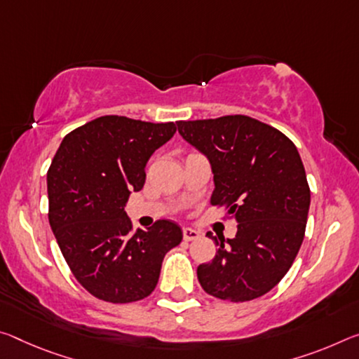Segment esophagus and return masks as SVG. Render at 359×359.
Here are the masks:
<instances>
[{
    "mask_svg": "<svg viewBox=\"0 0 359 359\" xmlns=\"http://www.w3.org/2000/svg\"><path fill=\"white\" fill-rule=\"evenodd\" d=\"M200 238V231L193 230V229H184V240L185 241H193Z\"/></svg>",
    "mask_w": 359,
    "mask_h": 359,
    "instance_id": "34e87169",
    "label": "esophagus"
}]
</instances>
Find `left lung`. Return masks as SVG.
I'll use <instances>...</instances> for the list:
<instances>
[{"label":"left lung","mask_w":359,"mask_h":359,"mask_svg":"<svg viewBox=\"0 0 359 359\" xmlns=\"http://www.w3.org/2000/svg\"><path fill=\"white\" fill-rule=\"evenodd\" d=\"M179 133L209 159L215 189L212 206H225L236 236L212 238L219 246L198 266L208 294L248 302L266 294L291 269L302 246L310 187L292 140L244 115L179 121Z\"/></svg>","instance_id":"left-lung-1"}]
</instances>
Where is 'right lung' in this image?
Instances as JSON below:
<instances>
[{"instance_id":"add662e5","label":"right lung","mask_w":359,"mask_h":359,"mask_svg":"<svg viewBox=\"0 0 359 359\" xmlns=\"http://www.w3.org/2000/svg\"><path fill=\"white\" fill-rule=\"evenodd\" d=\"M174 123L95 118L67 134L48 170L49 224L78 283L111 304L145 299L182 229L158 220L133 231L126 206L145 184V166L175 134Z\"/></svg>"}]
</instances>
